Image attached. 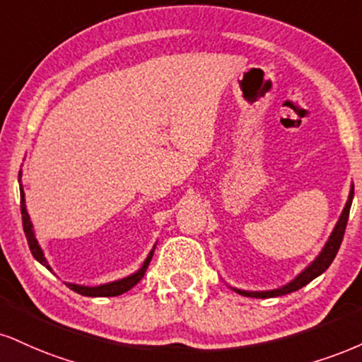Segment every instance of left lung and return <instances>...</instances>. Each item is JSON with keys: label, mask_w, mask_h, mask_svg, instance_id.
Listing matches in <instances>:
<instances>
[{"label": "left lung", "mask_w": 362, "mask_h": 362, "mask_svg": "<svg viewBox=\"0 0 362 362\" xmlns=\"http://www.w3.org/2000/svg\"><path fill=\"white\" fill-rule=\"evenodd\" d=\"M352 197H354V185H351V192H349V199H347L346 202V207H344L341 217H339L337 224H335V228L332 230V234H330L329 241L325 243L324 250L320 251V255L317 256L315 259L312 261L308 267L303 269L300 275L295 278V280H291L290 283H286L285 286H281V288H276V290H268V291H246V290H238V288H233L234 291H238L239 295H245V297H252V298H272V297H281V295H286V293H291V291H297L302 288V286H305L307 283H310L313 278H317L322 273L325 272L330 267V263H332L335 255H337L339 247H341V243L344 239V233H346V226H347V219H349V211H351V204H352Z\"/></svg>", "instance_id": "left-lung-1"}]
</instances>
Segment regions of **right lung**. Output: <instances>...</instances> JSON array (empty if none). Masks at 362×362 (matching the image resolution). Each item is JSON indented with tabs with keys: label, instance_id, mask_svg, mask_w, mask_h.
<instances>
[{
	"label": "right lung",
	"instance_id": "obj_1",
	"mask_svg": "<svg viewBox=\"0 0 362 362\" xmlns=\"http://www.w3.org/2000/svg\"><path fill=\"white\" fill-rule=\"evenodd\" d=\"M20 197H21V221H23V230H25V236H27L30 251H32L33 258L37 259L38 263H42L43 267L50 269L49 263H47V259H45V256H43L42 247H40V245H38L37 238H35L32 221H30V216L27 212V206H25L23 189H20ZM153 251H155V246H153V250L150 251V255H148V258L145 259V263H143V267L139 268L136 273H133V275L123 278V280L111 281V283H106V285H99V286H84V285H76V283H67V286L71 290L76 291V293L84 295V297H117V295H121V293H124V291L132 290L133 286L136 285L139 280H141L143 275H145L148 264H150L151 258H153Z\"/></svg>",
	"mask_w": 362,
	"mask_h": 362
}]
</instances>
